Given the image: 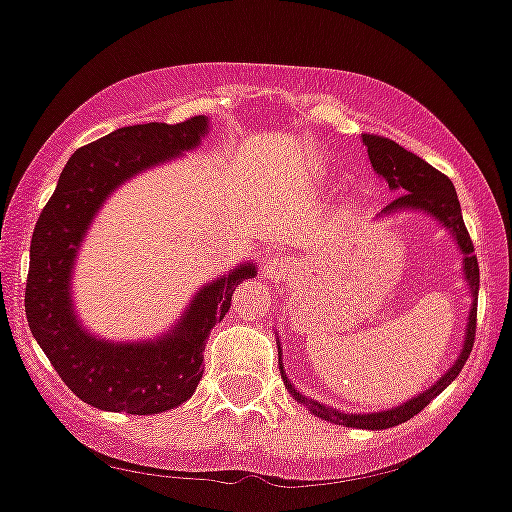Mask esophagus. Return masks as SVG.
<instances>
[{
  "label": "esophagus",
  "mask_w": 512,
  "mask_h": 512,
  "mask_svg": "<svg viewBox=\"0 0 512 512\" xmlns=\"http://www.w3.org/2000/svg\"><path fill=\"white\" fill-rule=\"evenodd\" d=\"M288 273H293V263L288 261L286 256L271 254L266 256V261H263L261 266V276L266 278V281H283Z\"/></svg>",
  "instance_id": "esophagus-1"
}]
</instances>
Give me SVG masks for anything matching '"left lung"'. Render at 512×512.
<instances>
[{
	"instance_id": "left-lung-1",
	"label": "left lung",
	"mask_w": 512,
	"mask_h": 512,
	"mask_svg": "<svg viewBox=\"0 0 512 512\" xmlns=\"http://www.w3.org/2000/svg\"><path fill=\"white\" fill-rule=\"evenodd\" d=\"M363 144H366L368 149V159H371L373 171L386 181L388 189L398 191L396 199H393L391 204L376 216V221L386 219V216L406 214V211L426 214L430 219L438 221V224L453 236L455 246H458L460 254H463L460 266H463V278L470 296V311H468V323H465L463 346H460V353L453 361V366H450L445 373H440V378L433 383V386H428L426 391L411 396L406 403H401V406H393V408H386V411H376V413H348V411H341V408H333V406H326V403L313 401V398L303 396L301 391H296L293 381L286 376V371H283L281 343H278V368H281L283 386L288 388V393H291L301 406H306L313 416L321 418V421L336 423V426H346V428L383 430V428L401 426V423L411 421L413 416H418V413H421L435 396H440V393H443L445 388L458 378V373L463 371L475 341V313H478L480 271H478V258L473 256V241H470L468 229H465L463 224V214H460V201H458V194H455L453 181H450L448 176L440 174V171H435L430 164H426L421 156L411 154V151H406L403 146H398L396 141L383 139V136L363 134Z\"/></svg>"
}]
</instances>
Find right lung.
<instances>
[{"instance_id": "right-lung-1", "label": "right lung", "mask_w": 512, "mask_h": 512, "mask_svg": "<svg viewBox=\"0 0 512 512\" xmlns=\"http://www.w3.org/2000/svg\"><path fill=\"white\" fill-rule=\"evenodd\" d=\"M206 134L209 116H194L124 126L91 141L67 161L37 221L24 293L29 331L69 391L99 411L154 416L189 401L204 376L211 328L229 313L236 286L256 276V263L244 261L204 283L179 321L146 341L94 336L74 308V263L104 201L134 176L194 151Z\"/></svg>"}]
</instances>
